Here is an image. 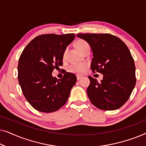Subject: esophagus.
<instances>
[{
  "mask_svg": "<svg viewBox=\"0 0 146 146\" xmlns=\"http://www.w3.org/2000/svg\"><path fill=\"white\" fill-rule=\"evenodd\" d=\"M76 77H77V80H80V79L82 78V76H78V75Z\"/></svg>",
  "mask_w": 146,
  "mask_h": 146,
  "instance_id": "34e87169",
  "label": "esophagus"
}]
</instances>
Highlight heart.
<instances>
[{"label": "heart", "instance_id": "1", "mask_svg": "<svg viewBox=\"0 0 146 146\" xmlns=\"http://www.w3.org/2000/svg\"><path fill=\"white\" fill-rule=\"evenodd\" d=\"M88 44L84 40H80L76 44V47L80 51H81L84 46ZM87 68V65L84 63L82 64H71L69 66L68 68V70L70 72L76 74H82L84 72L86 69Z\"/></svg>", "mask_w": 146, "mask_h": 146}]
</instances>
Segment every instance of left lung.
Returning <instances> with one entry per match:
<instances>
[{
	"mask_svg": "<svg viewBox=\"0 0 146 146\" xmlns=\"http://www.w3.org/2000/svg\"><path fill=\"white\" fill-rule=\"evenodd\" d=\"M76 36L90 46L93 72L103 74L100 82L88 76L90 100L103 110L119 108L129 99L136 82L134 61L128 48L121 39L110 34L80 33Z\"/></svg>",
	"mask_w": 146,
	"mask_h": 146,
	"instance_id": "1",
	"label": "left lung"
}]
</instances>
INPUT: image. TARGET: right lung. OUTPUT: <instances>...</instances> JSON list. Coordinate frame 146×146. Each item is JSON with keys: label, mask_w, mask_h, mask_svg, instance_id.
<instances>
[{"label": "right lung", "mask_w": 146, "mask_h": 146, "mask_svg": "<svg viewBox=\"0 0 146 146\" xmlns=\"http://www.w3.org/2000/svg\"><path fill=\"white\" fill-rule=\"evenodd\" d=\"M74 38L73 33L40 35L22 52L18 65L19 82L26 99L36 110L53 112L67 102L76 76L66 72L57 79L52 73L63 64L64 54Z\"/></svg>", "instance_id": "obj_1"}]
</instances>
